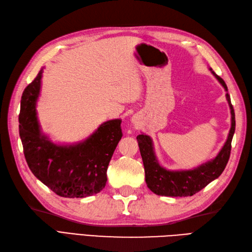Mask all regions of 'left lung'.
<instances>
[{"label": "left lung", "mask_w": 252, "mask_h": 252, "mask_svg": "<svg viewBox=\"0 0 252 252\" xmlns=\"http://www.w3.org/2000/svg\"><path fill=\"white\" fill-rule=\"evenodd\" d=\"M210 70L212 71L211 68ZM212 73L221 84L225 92H228V87L221 77L214 71H212ZM225 98L231 109V128L228 138L215 158L199 165L196 168L176 171L165 169L158 162L151 137L146 134L138 135L136 138L145 167L146 183L150 190L159 196L189 197L195 195L221 175L228 164L232 138L235 132V114L228 93L225 94Z\"/></svg>", "instance_id": "left-lung-1"}]
</instances>
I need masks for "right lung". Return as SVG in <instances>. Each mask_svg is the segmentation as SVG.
I'll return each instance as SVG.
<instances>
[{"instance_id": "obj_1", "label": "right lung", "mask_w": 252, "mask_h": 252, "mask_svg": "<svg viewBox=\"0 0 252 252\" xmlns=\"http://www.w3.org/2000/svg\"><path fill=\"white\" fill-rule=\"evenodd\" d=\"M43 70L24 89L19 114V133L33 175L66 198H84L101 191L107 167L122 137L121 119L108 120L88 138L74 145H56L42 134L36 114Z\"/></svg>"}]
</instances>
